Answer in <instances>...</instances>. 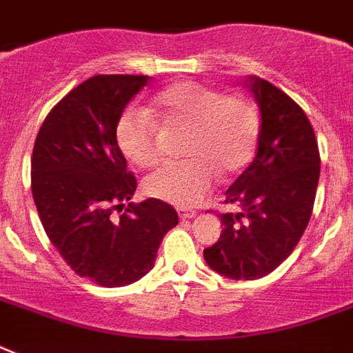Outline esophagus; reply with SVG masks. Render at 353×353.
<instances>
[{
    "label": "esophagus",
    "instance_id": "1",
    "mask_svg": "<svg viewBox=\"0 0 353 353\" xmlns=\"http://www.w3.org/2000/svg\"><path fill=\"white\" fill-rule=\"evenodd\" d=\"M177 214H179V218H181V220H192V218H196V212H194V210H188V209H179L177 210Z\"/></svg>",
    "mask_w": 353,
    "mask_h": 353
}]
</instances>
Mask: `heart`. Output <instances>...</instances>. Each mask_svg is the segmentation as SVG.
I'll use <instances>...</instances> for the list:
<instances>
[{
  "mask_svg": "<svg viewBox=\"0 0 353 353\" xmlns=\"http://www.w3.org/2000/svg\"><path fill=\"white\" fill-rule=\"evenodd\" d=\"M154 113L168 124L187 126L185 161L168 163L146 179V192L176 207H194L214 185L218 172L229 176L251 161L258 143V115L251 102L221 95L196 82H177L155 97ZM115 139L133 165L159 163V130L146 112L128 110Z\"/></svg>",
  "mask_w": 353,
  "mask_h": 353,
  "instance_id": "1",
  "label": "heart"
}]
</instances>
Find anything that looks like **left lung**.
<instances>
[{"label": "left lung", "mask_w": 353, "mask_h": 353, "mask_svg": "<svg viewBox=\"0 0 353 353\" xmlns=\"http://www.w3.org/2000/svg\"><path fill=\"white\" fill-rule=\"evenodd\" d=\"M260 110L256 155L225 190L220 240L203 251L216 273L256 280L290 256L312 218L321 157L302 108L268 80H245Z\"/></svg>", "instance_id": "left-lung-1"}]
</instances>
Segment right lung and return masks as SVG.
Listing matches in <instances>:
<instances>
[{
	"instance_id": "add662e5",
	"label": "right lung",
	"mask_w": 353,
	"mask_h": 353,
	"mask_svg": "<svg viewBox=\"0 0 353 353\" xmlns=\"http://www.w3.org/2000/svg\"><path fill=\"white\" fill-rule=\"evenodd\" d=\"M150 77L97 74L63 97L36 135L30 185L41 225L74 273L122 288L154 268L177 212L161 199L128 203L137 181L115 139L124 108Z\"/></svg>"
}]
</instances>
